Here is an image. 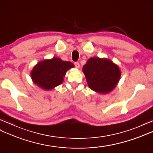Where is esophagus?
Listing matches in <instances>:
<instances>
[{
    "label": "esophagus",
    "mask_w": 153,
    "mask_h": 153,
    "mask_svg": "<svg viewBox=\"0 0 153 153\" xmlns=\"http://www.w3.org/2000/svg\"><path fill=\"white\" fill-rule=\"evenodd\" d=\"M74 66H75L76 67V68H80V64H79V62H74Z\"/></svg>",
    "instance_id": "esophagus-1"
}]
</instances>
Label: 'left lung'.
<instances>
[{
	"mask_svg": "<svg viewBox=\"0 0 153 153\" xmlns=\"http://www.w3.org/2000/svg\"><path fill=\"white\" fill-rule=\"evenodd\" d=\"M82 71L89 88L102 94L112 91L121 77L119 67L106 58H89Z\"/></svg>",
	"mask_w": 153,
	"mask_h": 153,
	"instance_id": "left-lung-1",
	"label": "left lung"
}]
</instances>
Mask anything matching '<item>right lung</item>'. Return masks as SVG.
Returning a JSON list of instances; mask_svg holds the SVG:
<instances>
[{
    "instance_id": "1",
    "label": "right lung",
    "mask_w": 153,
    "mask_h": 153,
    "mask_svg": "<svg viewBox=\"0 0 153 153\" xmlns=\"http://www.w3.org/2000/svg\"><path fill=\"white\" fill-rule=\"evenodd\" d=\"M74 68L73 63L53 58L38 63L31 72L33 82L44 90L51 89L61 84L67 71Z\"/></svg>"
}]
</instances>
